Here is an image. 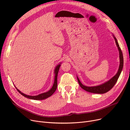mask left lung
I'll list each match as a JSON object with an SVG mask.
<instances>
[{"instance_id":"1","label":"left lung","mask_w":130,"mask_h":130,"mask_svg":"<svg viewBox=\"0 0 130 130\" xmlns=\"http://www.w3.org/2000/svg\"><path fill=\"white\" fill-rule=\"evenodd\" d=\"M112 35L113 36V38L115 41V43L116 45L117 46L118 49L119 50V58H120V65L119 67V69L118 71L115 75L112 77L111 79H109L108 80L105 82L104 83H102L101 84L96 85V86H85L83 85L82 83L80 82V80L79 79L78 77L77 76V78L79 85L80 86L83 88V90L85 91L90 92V93H95V94H104L108 91H110L111 89H112V87L114 86L115 83H117V82L120 75V74L121 73V72L123 69V54L122 52V51L120 48V47L119 46V43L118 42V40L116 38V37L114 36L113 34H112Z\"/></svg>"}]
</instances>
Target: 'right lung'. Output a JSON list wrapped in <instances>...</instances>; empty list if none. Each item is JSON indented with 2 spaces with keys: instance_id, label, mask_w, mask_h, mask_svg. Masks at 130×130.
<instances>
[{
  "instance_id": "right-lung-1",
  "label": "right lung",
  "mask_w": 130,
  "mask_h": 130,
  "mask_svg": "<svg viewBox=\"0 0 130 130\" xmlns=\"http://www.w3.org/2000/svg\"><path fill=\"white\" fill-rule=\"evenodd\" d=\"M61 62L59 63L57 66H56L54 70V74H55V76H54V84L52 86V87L51 88V89L46 92L41 93L40 94H38L37 95H35V96H31V95H27L23 93H22L21 91H20L18 89H17V88L15 86L18 92L26 98H28L30 100H42L46 99L50 97L54 93V92L56 91V88L57 87V75H58V73L59 70V67L60 66Z\"/></svg>"
}]
</instances>
